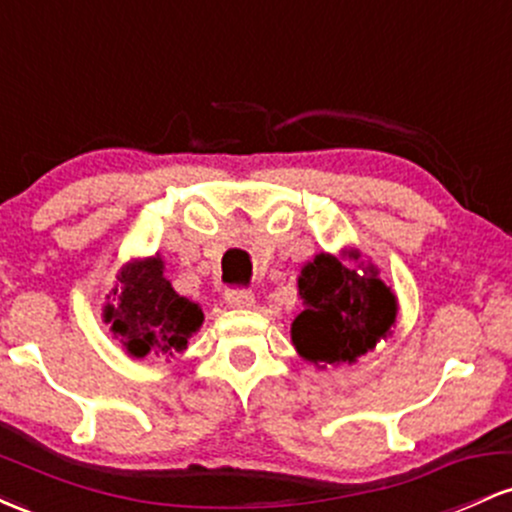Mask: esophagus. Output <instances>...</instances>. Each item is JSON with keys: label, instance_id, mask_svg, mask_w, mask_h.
I'll return each instance as SVG.
<instances>
[{"label": "esophagus", "instance_id": "obj_1", "mask_svg": "<svg viewBox=\"0 0 512 512\" xmlns=\"http://www.w3.org/2000/svg\"><path fill=\"white\" fill-rule=\"evenodd\" d=\"M226 303L231 305V308H250V305L255 303V296H252L250 289H228Z\"/></svg>", "mask_w": 512, "mask_h": 512}]
</instances>
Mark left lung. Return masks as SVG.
Segmentation results:
<instances>
[{"label": "left lung", "instance_id": "1", "mask_svg": "<svg viewBox=\"0 0 512 512\" xmlns=\"http://www.w3.org/2000/svg\"><path fill=\"white\" fill-rule=\"evenodd\" d=\"M298 293L305 310L293 320L291 339L315 366L354 363L395 325L397 301L373 267L351 269L317 255L298 276Z\"/></svg>", "mask_w": 512, "mask_h": 512}]
</instances>
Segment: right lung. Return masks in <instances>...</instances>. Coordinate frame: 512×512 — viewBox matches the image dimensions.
<instances>
[{"instance_id": "obj_1", "label": "right lung", "mask_w": 512, "mask_h": 512, "mask_svg": "<svg viewBox=\"0 0 512 512\" xmlns=\"http://www.w3.org/2000/svg\"><path fill=\"white\" fill-rule=\"evenodd\" d=\"M120 284L110 296L117 305H105V322L120 334L132 356H173L187 349V339L202 325L204 315L197 303L178 296L163 279V262L158 257L127 264L117 276Z\"/></svg>"}]
</instances>
